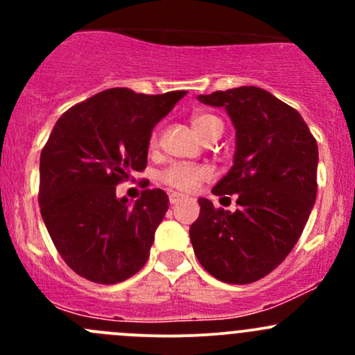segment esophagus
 Returning <instances> with one entry per match:
<instances>
[{
  "instance_id": "1",
  "label": "esophagus",
  "mask_w": 355,
  "mask_h": 355,
  "mask_svg": "<svg viewBox=\"0 0 355 355\" xmlns=\"http://www.w3.org/2000/svg\"><path fill=\"white\" fill-rule=\"evenodd\" d=\"M184 198L182 194H177V192H173V194H170V204H177L180 202V199Z\"/></svg>"
}]
</instances>
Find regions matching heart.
<instances>
[{"mask_svg": "<svg viewBox=\"0 0 355 355\" xmlns=\"http://www.w3.org/2000/svg\"><path fill=\"white\" fill-rule=\"evenodd\" d=\"M192 128L200 139H206L213 134L216 128L223 127L220 118L207 113H196L191 120ZM153 146L156 144V139L153 137ZM211 171L206 166H196V164H171L163 173L159 175V180L168 187L180 192H194L206 180H209Z\"/></svg>", "mask_w": 355, "mask_h": 355, "instance_id": "heart-1", "label": "heart"}]
</instances>
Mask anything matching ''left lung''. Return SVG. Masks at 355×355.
I'll use <instances>...</instances> for the list:
<instances>
[{"instance_id": "1", "label": "left lung", "mask_w": 355, "mask_h": 355, "mask_svg": "<svg viewBox=\"0 0 355 355\" xmlns=\"http://www.w3.org/2000/svg\"><path fill=\"white\" fill-rule=\"evenodd\" d=\"M225 108L235 128L234 164L213 187L239 194L235 211L199 199L192 247L204 270L244 285L275 270L299 241L316 200L318 144L299 111L254 85L199 94Z\"/></svg>"}]
</instances>
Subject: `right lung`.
<instances>
[{"instance_id": "add662e5", "label": "right lung", "mask_w": 355, "mask_h": 355, "mask_svg": "<svg viewBox=\"0 0 355 355\" xmlns=\"http://www.w3.org/2000/svg\"><path fill=\"white\" fill-rule=\"evenodd\" d=\"M185 94L108 89L53 127L39 163V206L53 244L80 277L113 285L148 261L170 200L153 189L130 204L116 198V185L144 170L153 128Z\"/></svg>"}]
</instances>
